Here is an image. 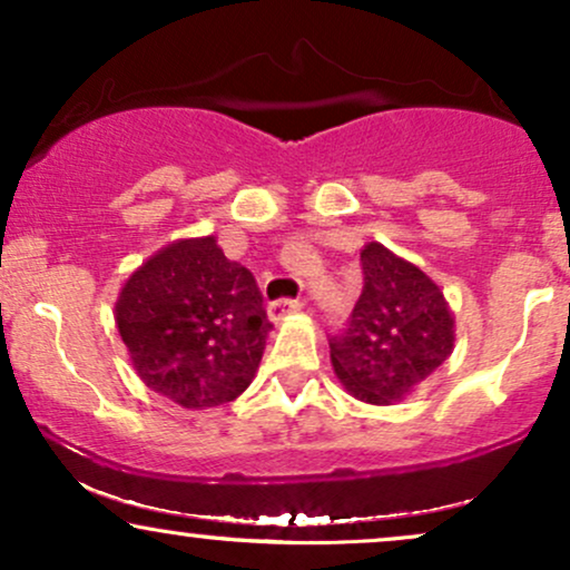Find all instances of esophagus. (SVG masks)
<instances>
[{
  "instance_id": "esophagus-1",
  "label": "esophagus",
  "mask_w": 570,
  "mask_h": 570,
  "mask_svg": "<svg viewBox=\"0 0 570 570\" xmlns=\"http://www.w3.org/2000/svg\"><path fill=\"white\" fill-rule=\"evenodd\" d=\"M299 299H286V297H281V299H273L271 305H267V313H271V318L273 322H281V318L284 316H289V313H294V311H299Z\"/></svg>"
}]
</instances>
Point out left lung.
Masks as SVG:
<instances>
[{
	"label": "left lung",
	"instance_id": "1",
	"mask_svg": "<svg viewBox=\"0 0 570 570\" xmlns=\"http://www.w3.org/2000/svg\"><path fill=\"white\" fill-rule=\"evenodd\" d=\"M362 276L348 326L330 337L332 367L351 396L394 404L453 353V313L421 267L377 240L362 248Z\"/></svg>",
	"mask_w": 570,
	"mask_h": 570
}]
</instances>
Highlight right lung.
<instances>
[{"mask_svg": "<svg viewBox=\"0 0 570 570\" xmlns=\"http://www.w3.org/2000/svg\"><path fill=\"white\" fill-rule=\"evenodd\" d=\"M115 322L136 375L187 410L244 394L273 326L257 281L214 235L149 257L122 286Z\"/></svg>", "mask_w": 570, "mask_h": 570, "instance_id": "obj_1", "label": "right lung"}]
</instances>
